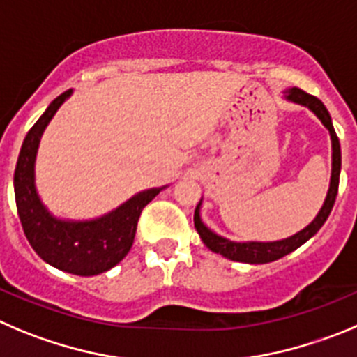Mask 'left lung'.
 Segmentation results:
<instances>
[{"label": "left lung", "instance_id": "obj_1", "mask_svg": "<svg viewBox=\"0 0 357 357\" xmlns=\"http://www.w3.org/2000/svg\"><path fill=\"white\" fill-rule=\"evenodd\" d=\"M285 100L296 105L306 107L308 111L314 112L322 125L328 128L329 137H331V178H329V188L326 194L324 204L319 209L315 218L306 225L305 229L298 231L296 234L289 236L284 239H276V241H232V239L224 238V236L216 234L213 229L202 222L201 208H202V197L199 201L197 208H195L194 215V225L197 229L199 236H201L202 243L208 246L215 254L224 255L229 261L245 262V264H268V262L278 261V259L285 257L287 254L294 252L301 245H305L310 238H314L319 232V229L324 225L328 220L329 213H331L333 204H335L336 194H338V181H340V171H342V151H340V141L336 137L335 128H333L331 116H329L328 109L324 107V103L315 96L308 95L299 88H289L284 91Z\"/></svg>", "mask_w": 357, "mask_h": 357}]
</instances>
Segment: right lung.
<instances>
[{"label": "right lung", "mask_w": 357, "mask_h": 357, "mask_svg": "<svg viewBox=\"0 0 357 357\" xmlns=\"http://www.w3.org/2000/svg\"><path fill=\"white\" fill-rule=\"evenodd\" d=\"M72 95L73 89H68L52 100L28 132L13 174V192L22 229L36 254L59 271L95 276L125 259L132 248L142 209L169 185L137 192L112 211L95 218H61L49 211L36 188V153L47 125Z\"/></svg>", "instance_id": "1"}]
</instances>
